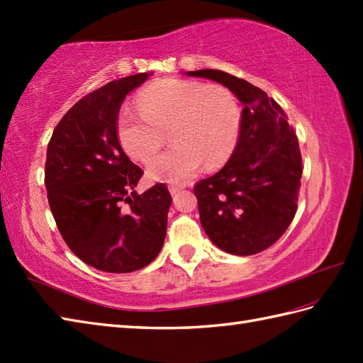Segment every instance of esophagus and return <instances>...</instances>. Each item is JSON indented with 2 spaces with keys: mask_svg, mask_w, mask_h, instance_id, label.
Segmentation results:
<instances>
[{
  "mask_svg": "<svg viewBox=\"0 0 363 363\" xmlns=\"http://www.w3.org/2000/svg\"><path fill=\"white\" fill-rule=\"evenodd\" d=\"M168 190H169V194H172L173 196H176L177 194H181V190H182V189H181L179 186H169V187H168Z\"/></svg>",
  "mask_w": 363,
  "mask_h": 363,
  "instance_id": "1",
  "label": "esophagus"
}]
</instances>
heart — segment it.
Masks as SVG:
<instances>
[{
	"label": "heart",
	"instance_id": "b5f03b06",
	"mask_svg": "<svg viewBox=\"0 0 363 363\" xmlns=\"http://www.w3.org/2000/svg\"><path fill=\"white\" fill-rule=\"evenodd\" d=\"M138 112L123 111L117 137L123 151L140 162L156 156L167 142L173 148L148 165L151 181L184 184L199 169H217L233 156L242 113L233 91L204 82L167 79L143 89Z\"/></svg>",
	"mask_w": 363,
	"mask_h": 363
}]
</instances>
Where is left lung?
Segmentation results:
<instances>
[{
	"label": "left lung",
	"mask_w": 363,
	"mask_h": 363,
	"mask_svg": "<svg viewBox=\"0 0 363 363\" xmlns=\"http://www.w3.org/2000/svg\"><path fill=\"white\" fill-rule=\"evenodd\" d=\"M187 74L223 84L243 104L233 156L194 189L203 229L223 251L257 254L279 240L296 213L303 174L298 137L282 107L248 81L220 70Z\"/></svg>",
	"instance_id": "left-lung-1"
}]
</instances>
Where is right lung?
Instances as JSON below:
<instances>
[{"label": "right lung", "mask_w": 363, "mask_h": 363, "mask_svg": "<svg viewBox=\"0 0 363 363\" xmlns=\"http://www.w3.org/2000/svg\"><path fill=\"white\" fill-rule=\"evenodd\" d=\"M138 73L81 98L54 128L46 150L45 186L60 235L87 265L130 273L157 257L172 195L156 184L138 195L143 169L117 137L123 99L148 79Z\"/></svg>", "instance_id": "1"}]
</instances>
